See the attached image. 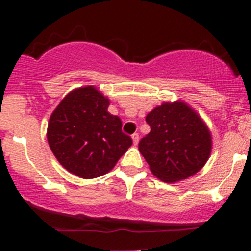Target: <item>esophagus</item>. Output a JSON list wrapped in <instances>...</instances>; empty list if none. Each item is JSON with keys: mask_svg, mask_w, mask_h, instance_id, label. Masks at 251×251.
Returning <instances> with one entry per match:
<instances>
[{"mask_svg": "<svg viewBox=\"0 0 251 251\" xmlns=\"http://www.w3.org/2000/svg\"><path fill=\"white\" fill-rule=\"evenodd\" d=\"M132 141H133V144H135V146H137L138 141H140V136H138V133H133Z\"/></svg>", "mask_w": 251, "mask_h": 251, "instance_id": "1", "label": "esophagus"}]
</instances>
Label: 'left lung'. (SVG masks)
Returning <instances> with one entry per match:
<instances>
[{"label":"left lung","instance_id":"1","mask_svg":"<svg viewBox=\"0 0 251 251\" xmlns=\"http://www.w3.org/2000/svg\"><path fill=\"white\" fill-rule=\"evenodd\" d=\"M146 120L151 132L138 149L154 176L175 183L204 168L211 154V132L191 105L182 100L164 102L149 111Z\"/></svg>","mask_w":251,"mask_h":251}]
</instances>
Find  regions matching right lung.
<instances>
[{
    "instance_id": "1",
    "label": "right lung",
    "mask_w": 251,
    "mask_h": 251,
    "mask_svg": "<svg viewBox=\"0 0 251 251\" xmlns=\"http://www.w3.org/2000/svg\"><path fill=\"white\" fill-rule=\"evenodd\" d=\"M110 100L92 85L70 91L50 114V148L60 165L85 179L109 173L132 144L121 120L108 111Z\"/></svg>"
}]
</instances>
